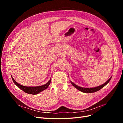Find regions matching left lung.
Returning a JSON list of instances; mask_svg holds the SVG:
<instances>
[{"mask_svg": "<svg viewBox=\"0 0 123 123\" xmlns=\"http://www.w3.org/2000/svg\"><path fill=\"white\" fill-rule=\"evenodd\" d=\"M111 79V77L106 81L105 83L103 84V85L99 86H98V87H94V88H83V87H80V86H78L77 85H75V84H74L73 83L71 82V84L74 87H75L79 91H80L84 92V93H93V92H96V91L99 90L100 89H101L104 86H105L109 82V81Z\"/></svg>", "mask_w": 123, "mask_h": 123, "instance_id": "1", "label": "left lung"}]
</instances>
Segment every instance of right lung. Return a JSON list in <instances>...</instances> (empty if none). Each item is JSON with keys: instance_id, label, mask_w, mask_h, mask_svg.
Masks as SVG:
<instances>
[{"instance_id": "obj_1", "label": "right lung", "mask_w": 123, "mask_h": 123, "mask_svg": "<svg viewBox=\"0 0 123 123\" xmlns=\"http://www.w3.org/2000/svg\"><path fill=\"white\" fill-rule=\"evenodd\" d=\"M11 77H12V79L13 81V82L14 83V84H15L18 88L21 89L22 90L25 92V93H27L31 94H33V95L38 94L39 93H40V92H42L43 90L46 89L48 87V86H49V85L50 84L51 81V79H50L49 81H48L47 83H46V84H44L43 85L40 86L27 87V86H22L18 83H17L16 81L14 80V79L12 76H11Z\"/></svg>"}]
</instances>
